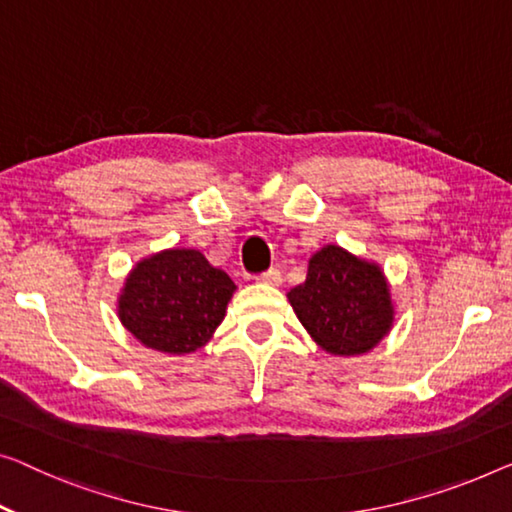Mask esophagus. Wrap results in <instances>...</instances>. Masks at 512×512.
<instances>
[{"label":"esophagus","instance_id":"obj_1","mask_svg":"<svg viewBox=\"0 0 512 512\" xmlns=\"http://www.w3.org/2000/svg\"><path fill=\"white\" fill-rule=\"evenodd\" d=\"M257 280H259V282H264V285H280V282H282V276H280V271H278V269H269V271L259 273Z\"/></svg>","mask_w":512,"mask_h":512}]
</instances>
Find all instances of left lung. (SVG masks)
I'll return each instance as SVG.
<instances>
[{
    "instance_id": "obj_1",
    "label": "left lung",
    "mask_w": 512,
    "mask_h": 512,
    "mask_svg": "<svg viewBox=\"0 0 512 512\" xmlns=\"http://www.w3.org/2000/svg\"><path fill=\"white\" fill-rule=\"evenodd\" d=\"M287 299L310 338L333 356L370 352L395 319L391 289L379 264L340 246L317 250L308 262L305 282Z\"/></svg>"
}]
</instances>
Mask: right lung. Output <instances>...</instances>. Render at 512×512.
Returning a JSON list of instances; mask_svg holds the SVG:
<instances>
[{
  "instance_id": "1",
  "label": "right lung",
  "mask_w": 512,
  "mask_h": 512,
  "mask_svg": "<svg viewBox=\"0 0 512 512\" xmlns=\"http://www.w3.org/2000/svg\"><path fill=\"white\" fill-rule=\"evenodd\" d=\"M236 285L200 250H160L133 266L119 294V319L135 340L163 354H190L225 319Z\"/></svg>"
}]
</instances>
